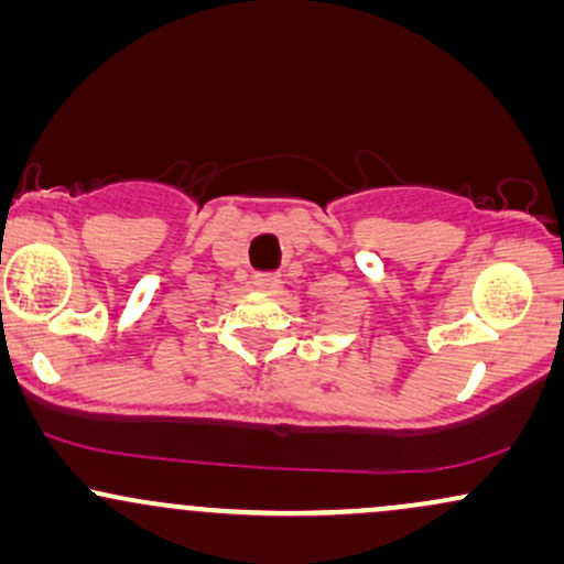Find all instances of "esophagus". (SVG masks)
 <instances>
[{
	"instance_id": "obj_1",
	"label": "esophagus",
	"mask_w": 564,
	"mask_h": 564,
	"mask_svg": "<svg viewBox=\"0 0 564 564\" xmlns=\"http://www.w3.org/2000/svg\"><path fill=\"white\" fill-rule=\"evenodd\" d=\"M254 289L257 291H264V294H275L278 289H281V278L273 275V273H262V275H254Z\"/></svg>"
}]
</instances>
